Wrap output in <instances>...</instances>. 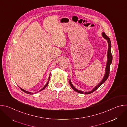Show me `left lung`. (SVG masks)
Wrapping results in <instances>:
<instances>
[{
  "label": "left lung",
  "mask_w": 127,
  "mask_h": 127,
  "mask_svg": "<svg viewBox=\"0 0 127 127\" xmlns=\"http://www.w3.org/2000/svg\"><path fill=\"white\" fill-rule=\"evenodd\" d=\"M102 37L105 39L106 41L108 43V50H107V62H106V67H105V74L104 75L102 79V80L91 91L88 92H83L82 91H81V90H79L77 89H76L74 86L72 84L70 79L69 80V83L70 85L71 86V87L72 88L74 91H75L77 93L81 94H84L85 95H88V94H92V93L94 92L95 90H96L98 87H99L107 79L108 75H109L110 74V65L112 64V60H113V56L112 55V53H111V40L109 38V37H108L105 34V33L104 32H102Z\"/></svg>",
  "instance_id": "8db88e82"
}]
</instances>
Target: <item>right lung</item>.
<instances>
[{"label":"right lung","instance_id":"1","mask_svg":"<svg viewBox=\"0 0 127 127\" xmlns=\"http://www.w3.org/2000/svg\"><path fill=\"white\" fill-rule=\"evenodd\" d=\"M50 74H51V73L50 74V75H49V79H48V82H47V83H46V84L41 89V90H40L39 92H37V93H35V94L36 93H38V92H41V91H42V90H43V89H44L46 87V86L48 85V83H49V80H50ZM20 88H21V89L22 90L23 92H25V93H26V94H29V95H33V94H34V93H31V92H28V91H26V90H24V89H22V88H21V87H20Z\"/></svg>","mask_w":127,"mask_h":127}]
</instances>
